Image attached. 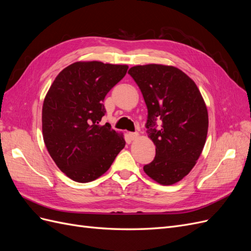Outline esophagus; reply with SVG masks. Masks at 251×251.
Returning <instances> with one entry per match:
<instances>
[{"instance_id":"34e87169","label":"esophagus","mask_w":251,"mask_h":251,"mask_svg":"<svg viewBox=\"0 0 251 251\" xmlns=\"http://www.w3.org/2000/svg\"><path fill=\"white\" fill-rule=\"evenodd\" d=\"M128 136H130V138L132 140H136L139 137V133L138 132H135V133H128Z\"/></svg>"}]
</instances>
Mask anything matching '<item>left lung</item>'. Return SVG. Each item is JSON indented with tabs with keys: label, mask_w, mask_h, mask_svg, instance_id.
<instances>
[{
	"label": "left lung",
	"mask_w": 251,
	"mask_h": 251,
	"mask_svg": "<svg viewBox=\"0 0 251 251\" xmlns=\"http://www.w3.org/2000/svg\"><path fill=\"white\" fill-rule=\"evenodd\" d=\"M128 74L137 83L148 107V136L156 156L143 166L161 185L183 179L198 160L208 130V113L195 81L173 66H134ZM159 126H156V123Z\"/></svg>",
	"instance_id": "obj_1"
}]
</instances>
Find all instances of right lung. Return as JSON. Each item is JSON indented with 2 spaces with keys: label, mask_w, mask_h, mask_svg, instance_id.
<instances>
[{
  "label": "right lung",
  "mask_w": 251,
  "mask_h": 251,
  "mask_svg": "<svg viewBox=\"0 0 251 251\" xmlns=\"http://www.w3.org/2000/svg\"><path fill=\"white\" fill-rule=\"evenodd\" d=\"M127 68L76 62L60 71L48 90L42 111L44 142L57 168L73 181L100 178L126 146L123 133L100 123L105 95Z\"/></svg>",
  "instance_id": "1"
}]
</instances>
